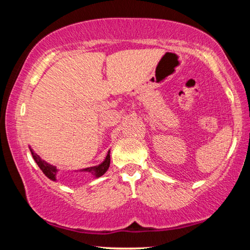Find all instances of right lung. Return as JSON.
Segmentation results:
<instances>
[{"mask_svg": "<svg viewBox=\"0 0 250 250\" xmlns=\"http://www.w3.org/2000/svg\"><path fill=\"white\" fill-rule=\"evenodd\" d=\"M29 151H31V153L33 155V159L35 162L37 163V166L40 167V168L42 171H43L44 174L48 177L49 180L52 181H57L56 179V175H57V167L52 166V164H49L46 162V161L42 160L41 156L39 154H36L35 152L32 150V147L29 146ZM110 166V150L108 151V154L105 156V159L104 160V162H101L99 166H96V167H86V168H83V170H79V172H87L91 174L92 176L97 179V177H100L103 176L107 170L109 168Z\"/></svg>", "mask_w": 250, "mask_h": 250, "instance_id": "right-lung-1", "label": "right lung"}]
</instances>
